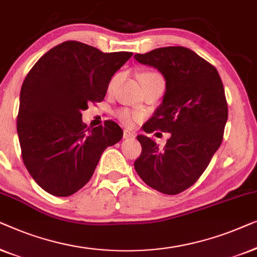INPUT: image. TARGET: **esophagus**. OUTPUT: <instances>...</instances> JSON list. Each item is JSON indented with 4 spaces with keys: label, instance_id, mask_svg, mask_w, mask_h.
I'll return each instance as SVG.
<instances>
[{
    "label": "esophagus",
    "instance_id": "34e87169",
    "mask_svg": "<svg viewBox=\"0 0 257 257\" xmlns=\"http://www.w3.org/2000/svg\"><path fill=\"white\" fill-rule=\"evenodd\" d=\"M135 137V133L130 132L128 129L123 130V139H134Z\"/></svg>",
    "mask_w": 257,
    "mask_h": 257
}]
</instances>
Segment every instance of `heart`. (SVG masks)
<instances>
[{
	"label": "heart",
	"mask_w": 257,
	"mask_h": 257,
	"mask_svg": "<svg viewBox=\"0 0 257 257\" xmlns=\"http://www.w3.org/2000/svg\"><path fill=\"white\" fill-rule=\"evenodd\" d=\"M147 79H162L161 75H158L157 73H154V72H144L140 75V80H147ZM118 117L122 122L124 123L130 124L136 118H140L141 115L139 113H135V111L128 110V109H122L118 111Z\"/></svg>",
	"instance_id": "obj_1"
}]
</instances>
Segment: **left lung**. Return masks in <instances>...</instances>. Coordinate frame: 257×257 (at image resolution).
<instances>
[{"label": "left lung", "mask_w": 257, "mask_h": 257, "mask_svg": "<svg viewBox=\"0 0 257 257\" xmlns=\"http://www.w3.org/2000/svg\"><path fill=\"white\" fill-rule=\"evenodd\" d=\"M134 58L156 68L165 80L163 101L143 130L171 134L163 148L151 137L137 136L142 154L134 166L147 185L178 194L197 182L222 142L228 117L222 81L213 65L183 46Z\"/></svg>", "instance_id": "1"}]
</instances>
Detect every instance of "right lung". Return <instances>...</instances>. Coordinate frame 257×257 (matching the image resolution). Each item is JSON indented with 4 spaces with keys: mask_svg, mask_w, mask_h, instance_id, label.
Returning a JSON list of instances; mask_svg holds the SVG:
<instances>
[{
    "mask_svg": "<svg viewBox=\"0 0 257 257\" xmlns=\"http://www.w3.org/2000/svg\"><path fill=\"white\" fill-rule=\"evenodd\" d=\"M132 56L68 41L46 52L28 73L17 134L24 165L48 193L68 197L80 190L104 149L121 141L123 130L117 123L87 127L81 111L88 102L103 100L111 77Z\"/></svg>",
    "mask_w": 257,
    "mask_h": 257,
    "instance_id": "add662e5",
    "label": "right lung"
}]
</instances>
